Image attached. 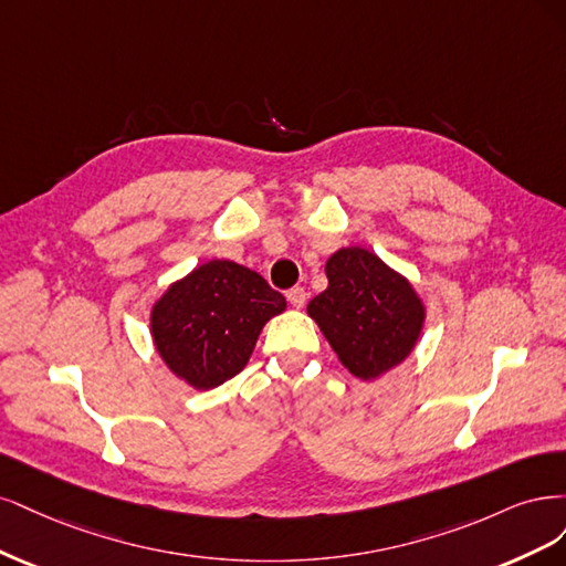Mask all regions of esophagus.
I'll use <instances>...</instances> for the list:
<instances>
[{"mask_svg":"<svg viewBox=\"0 0 566 566\" xmlns=\"http://www.w3.org/2000/svg\"><path fill=\"white\" fill-rule=\"evenodd\" d=\"M286 298H289V303H291V305L301 310V307L305 305L307 294H305V289H303V286H294V289H289V291H286Z\"/></svg>","mask_w":566,"mask_h":566,"instance_id":"obj_1","label":"esophagus"}]
</instances>
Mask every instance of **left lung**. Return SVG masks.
Segmentation results:
<instances>
[{"instance_id": "obj_1", "label": "left lung", "mask_w": 566, "mask_h": 566, "mask_svg": "<svg viewBox=\"0 0 566 566\" xmlns=\"http://www.w3.org/2000/svg\"><path fill=\"white\" fill-rule=\"evenodd\" d=\"M326 286L307 303L340 364L361 380L399 367L423 336L426 301L402 272L364 247H343L326 261Z\"/></svg>"}]
</instances>
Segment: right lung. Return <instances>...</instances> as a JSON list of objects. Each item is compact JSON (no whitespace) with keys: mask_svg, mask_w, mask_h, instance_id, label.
<instances>
[{"mask_svg":"<svg viewBox=\"0 0 566 566\" xmlns=\"http://www.w3.org/2000/svg\"><path fill=\"white\" fill-rule=\"evenodd\" d=\"M286 298L256 270L213 259L171 282L150 307L159 359L192 390H211L240 374L263 326Z\"/></svg>","mask_w":566,"mask_h":566,"instance_id":"1","label":"right lung"}]
</instances>
